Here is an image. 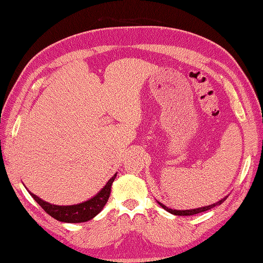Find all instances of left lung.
I'll list each match as a JSON object with an SVG mask.
<instances>
[{
  "label": "left lung",
  "mask_w": 263,
  "mask_h": 263,
  "mask_svg": "<svg viewBox=\"0 0 263 263\" xmlns=\"http://www.w3.org/2000/svg\"><path fill=\"white\" fill-rule=\"evenodd\" d=\"M226 198H227V197L222 198L221 200H219V201H218V202H216V203H212V204L205 205V206H200V208L187 209V210H176V209H171V208H168V206H166V205H164L163 203H160L159 201H157V202H158V204L161 206V208L165 209L166 211H168L170 214H172V215H175V216H193V215L200 214V212H203V211L209 210V209H211V208H215L216 205H219V204H221V203L224 202V201L226 200Z\"/></svg>",
  "instance_id": "left-lung-1"
}]
</instances>
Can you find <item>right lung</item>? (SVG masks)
<instances>
[{"instance_id": "1", "label": "right lung", "mask_w": 263, "mask_h": 263, "mask_svg": "<svg viewBox=\"0 0 263 263\" xmlns=\"http://www.w3.org/2000/svg\"><path fill=\"white\" fill-rule=\"evenodd\" d=\"M116 175L117 173H115V174L109 178L108 182L105 184V186L100 190L97 194H95L92 198L77 204H52L42 200L41 198H38L36 194L31 193L30 191L28 192H29L33 200H35L49 216H52L57 220L62 222H72V224H76V222H85L92 219L93 217H96L99 212L103 210L105 204L107 203L110 194L111 184H113L114 180L116 178Z\"/></svg>"}]
</instances>
